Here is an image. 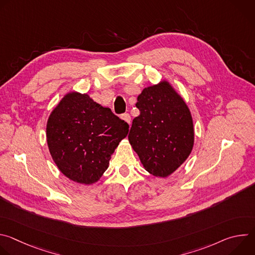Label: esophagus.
<instances>
[{
  "instance_id": "obj_1",
  "label": "esophagus",
  "mask_w": 255,
  "mask_h": 255,
  "mask_svg": "<svg viewBox=\"0 0 255 255\" xmlns=\"http://www.w3.org/2000/svg\"><path fill=\"white\" fill-rule=\"evenodd\" d=\"M121 118H122L124 121H126L128 124L131 123V117H130V115H129L128 113H125V114L121 115Z\"/></svg>"
}]
</instances>
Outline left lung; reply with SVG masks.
<instances>
[{
    "mask_svg": "<svg viewBox=\"0 0 255 255\" xmlns=\"http://www.w3.org/2000/svg\"><path fill=\"white\" fill-rule=\"evenodd\" d=\"M140 115L128 135L144 168L166 177L189 157L194 145V125L185 101L167 82L145 88L137 98Z\"/></svg>",
    "mask_w": 255,
    "mask_h": 255,
    "instance_id": "obj_1",
    "label": "left lung"
}]
</instances>
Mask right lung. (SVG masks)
I'll list each match as a JSON object with an SVG mask.
<instances>
[{
  "instance_id": "add662e5",
  "label": "right lung",
  "mask_w": 255,
  "mask_h": 255,
  "mask_svg": "<svg viewBox=\"0 0 255 255\" xmlns=\"http://www.w3.org/2000/svg\"><path fill=\"white\" fill-rule=\"evenodd\" d=\"M129 125L87 94L64 96L47 121L50 154L59 170L80 184L96 183Z\"/></svg>"
}]
</instances>
